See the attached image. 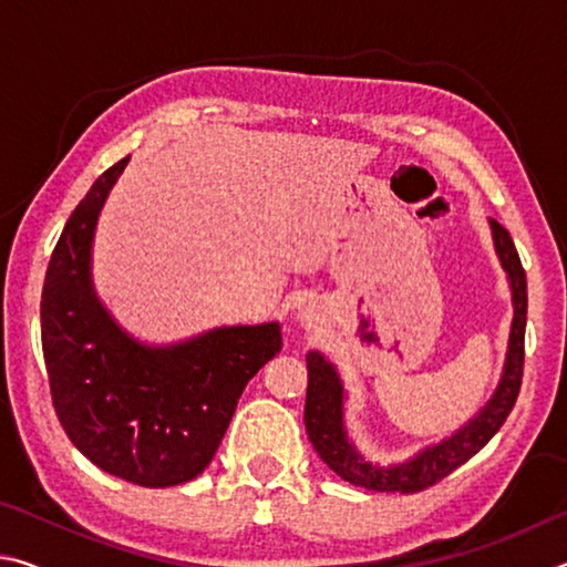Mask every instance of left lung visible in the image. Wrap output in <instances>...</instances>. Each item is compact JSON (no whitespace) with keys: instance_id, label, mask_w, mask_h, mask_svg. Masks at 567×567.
Returning a JSON list of instances; mask_svg holds the SVG:
<instances>
[{"instance_id":"obj_1","label":"left lung","mask_w":567,"mask_h":567,"mask_svg":"<svg viewBox=\"0 0 567 567\" xmlns=\"http://www.w3.org/2000/svg\"><path fill=\"white\" fill-rule=\"evenodd\" d=\"M495 249L511 277L515 318L511 330V348H507L505 372L493 400L480 410L475 420H470L463 430L443 440L435 447L412 457L405 465L378 467L364 463L352 447L348 433L342 427V385L332 364L318 352L307 354V400H305V427L312 447L318 450L322 463H328L342 480L378 493H420L425 487L440 483L453 470H457L470 457L480 453L491 437L503 427V422L515 408L523 385L525 364V320H527V280L517 255L515 243L507 229L491 219Z\"/></svg>"}]
</instances>
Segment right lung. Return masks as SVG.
I'll return each mask as SVG.
<instances>
[{
	"label": "right lung",
	"mask_w": 567,
	"mask_h": 567,
	"mask_svg": "<svg viewBox=\"0 0 567 567\" xmlns=\"http://www.w3.org/2000/svg\"><path fill=\"white\" fill-rule=\"evenodd\" d=\"M130 157L74 207L42 287V352L52 405L74 447L104 473L169 487L213 463L237 400L282 350L280 324L219 328L177 348L130 340L90 282L97 215Z\"/></svg>",
	"instance_id": "right-lung-1"
}]
</instances>
